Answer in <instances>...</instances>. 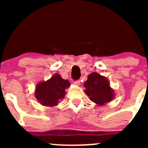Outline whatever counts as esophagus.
<instances>
[{
	"mask_svg": "<svg viewBox=\"0 0 148 148\" xmlns=\"http://www.w3.org/2000/svg\"><path fill=\"white\" fill-rule=\"evenodd\" d=\"M74 84H75V85H80L81 82L80 80H76V81H74Z\"/></svg>",
	"mask_w": 148,
	"mask_h": 148,
	"instance_id": "obj_1",
	"label": "esophagus"
}]
</instances>
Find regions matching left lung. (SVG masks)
<instances>
[{
  "instance_id": "1",
  "label": "left lung",
  "mask_w": 148,
  "mask_h": 148,
  "mask_svg": "<svg viewBox=\"0 0 148 148\" xmlns=\"http://www.w3.org/2000/svg\"><path fill=\"white\" fill-rule=\"evenodd\" d=\"M85 92L91 101L97 104H102L113 99V90L105 77L97 73H92L88 75L87 82H84Z\"/></svg>"
}]
</instances>
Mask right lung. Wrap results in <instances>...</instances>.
Listing matches in <instances>:
<instances>
[{
  "mask_svg": "<svg viewBox=\"0 0 148 148\" xmlns=\"http://www.w3.org/2000/svg\"><path fill=\"white\" fill-rule=\"evenodd\" d=\"M70 86V84L67 80L56 74L47 82H41L36 86L35 98L44 106H56L59 99L64 97L65 90Z\"/></svg>",
  "mask_w": 148,
  "mask_h": 148,
  "instance_id": "1",
  "label": "right lung"
}]
</instances>
